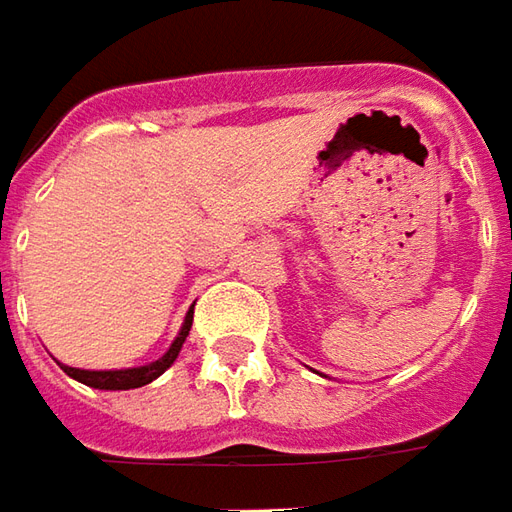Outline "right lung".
Here are the masks:
<instances>
[{
    "label": "right lung",
    "instance_id": "add662e5",
    "mask_svg": "<svg viewBox=\"0 0 512 512\" xmlns=\"http://www.w3.org/2000/svg\"><path fill=\"white\" fill-rule=\"evenodd\" d=\"M191 321H194V310H188L185 315V324L180 329V335L174 338V344L168 349L166 355L160 360H154L149 366H137V369H115V372H87V369H72V366H61L70 377H75L78 383L84 386H92V389H106V392H123V389H137V386H146L157 377L166 372L168 366L177 360L180 349H183L185 338L191 332Z\"/></svg>",
    "mask_w": 512,
    "mask_h": 512
}]
</instances>
